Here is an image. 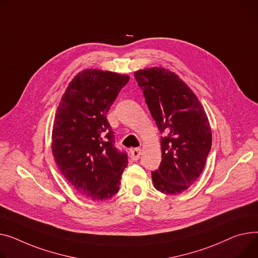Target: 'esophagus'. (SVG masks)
<instances>
[{"instance_id": "esophagus-1", "label": "esophagus", "mask_w": 258, "mask_h": 258, "mask_svg": "<svg viewBox=\"0 0 258 258\" xmlns=\"http://www.w3.org/2000/svg\"><path fill=\"white\" fill-rule=\"evenodd\" d=\"M140 156H141V149L140 148H136V149H133L131 151V158L133 161H138L140 159Z\"/></svg>"}]
</instances>
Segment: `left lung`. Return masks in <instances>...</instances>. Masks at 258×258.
<instances>
[{
  "label": "left lung",
  "instance_id": "left-lung-1",
  "mask_svg": "<svg viewBox=\"0 0 258 258\" xmlns=\"http://www.w3.org/2000/svg\"><path fill=\"white\" fill-rule=\"evenodd\" d=\"M161 136L162 162L152 171L154 187L177 195L199 177L212 147V130L202 105L174 73L152 67L135 73Z\"/></svg>",
  "mask_w": 258,
  "mask_h": 258
}]
</instances>
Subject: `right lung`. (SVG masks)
I'll list each match as a JSON object with an SVG mask.
<instances>
[{"label": "right lung", "instance_id": "obj_1", "mask_svg": "<svg viewBox=\"0 0 258 258\" xmlns=\"http://www.w3.org/2000/svg\"><path fill=\"white\" fill-rule=\"evenodd\" d=\"M130 77L85 70L68 85L58 106L51 151L63 176L75 190L93 201L112 198L127 166L126 152L114 145L107 119L112 104Z\"/></svg>", "mask_w": 258, "mask_h": 258}]
</instances>
